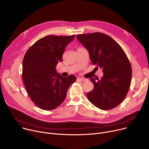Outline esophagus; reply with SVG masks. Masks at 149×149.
<instances>
[{
  "label": "esophagus",
  "mask_w": 149,
  "mask_h": 149,
  "mask_svg": "<svg viewBox=\"0 0 149 149\" xmlns=\"http://www.w3.org/2000/svg\"><path fill=\"white\" fill-rule=\"evenodd\" d=\"M78 80L79 81L84 82V81H86V79H84V78H78Z\"/></svg>",
  "instance_id": "1"
}]
</instances>
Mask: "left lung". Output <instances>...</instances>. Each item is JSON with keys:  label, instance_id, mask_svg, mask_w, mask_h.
Wrapping results in <instances>:
<instances>
[{"label": "left lung", "instance_id": "8db88e82", "mask_svg": "<svg viewBox=\"0 0 149 149\" xmlns=\"http://www.w3.org/2000/svg\"><path fill=\"white\" fill-rule=\"evenodd\" d=\"M89 53L92 63L103 69L97 81L93 78V90L87 93L88 100L102 110L116 107L125 99L132 75L130 62L123 49L110 36L101 33L77 36Z\"/></svg>", "mask_w": 149, "mask_h": 149}]
</instances>
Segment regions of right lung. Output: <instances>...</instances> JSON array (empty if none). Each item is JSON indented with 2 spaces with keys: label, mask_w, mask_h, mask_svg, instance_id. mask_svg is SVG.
Segmentation results:
<instances>
[{
  "label": "right lung",
  "mask_w": 149,
  "mask_h": 149,
  "mask_svg": "<svg viewBox=\"0 0 149 149\" xmlns=\"http://www.w3.org/2000/svg\"><path fill=\"white\" fill-rule=\"evenodd\" d=\"M71 36H47L39 39L26 51L22 62V79L32 101L40 108L50 111L65 100L70 86L77 79L73 75L63 77L56 66L62 61Z\"/></svg>",
  "instance_id": "1"
}]
</instances>
